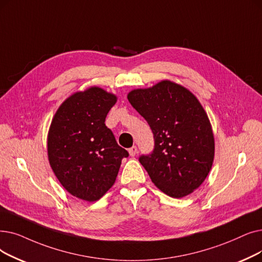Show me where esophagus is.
I'll return each instance as SVG.
<instances>
[{
  "label": "esophagus",
  "instance_id": "obj_1",
  "mask_svg": "<svg viewBox=\"0 0 262 262\" xmlns=\"http://www.w3.org/2000/svg\"><path fill=\"white\" fill-rule=\"evenodd\" d=\"M128 153H129V155H130L132 157H134L136 154H137V146H136V145L132 146L130 149H128Z\"/></svg>",
  "mask_w": 262,
  "mask_h": 262
}]
</instances>
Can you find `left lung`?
Listing matches in <instances>:
<instances>
[{"instance_id":"8db88e82","label":"left lung","mask_w":262,"mask_h":262,"mask_svg":"<svg viewBox=\"0 0 262 262\" xmlns=\"http://www.w3.org/2000/svg\"><path fill=\"white\" fill-rule=\"evenodd\" d=\"M149 123L154 150L139 162L153 183L172 198L185 197L208 177L214 161V135L207 112L189 90L163 80L127 94Z\"/></svg>"}]
</instances>
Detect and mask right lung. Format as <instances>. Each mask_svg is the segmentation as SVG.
<instances>
[{
    "label": "right lung",
    "mask_w": 262,
    "mask_h": 262,
    "mask_svg": "<svg viewBox=\"0 0 262 262\" xmlns=\"http://www.w3.org/2000/svg\"><path fill=\"white\" fill-rule=\"evenodd\" d=\"M117 99L104 89L90 86L66 98L51 121L49 164L62 186L79 199L93 202L103 197L128 156L105 124Z\"/></svg>",
    "instance_id": "add662e5"
}]
</instances>
